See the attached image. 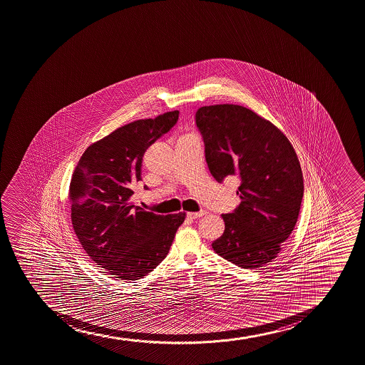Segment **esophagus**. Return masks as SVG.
<instances>
[{"mask_svg":"<svg viewBox=\"0 0 365 365\" xmlns=\"http://www.w3.org/2000/svg\"><path fill=\"white\" fill-rule=\"evenodd\" d=\"M205 215V211H199V212H188L187 213V216L188 218H192V220H195V218L202 217Z\"/></svg>","mask_w":365,"mask_h":365,"instance_id":"1","label":"esophagus"}]
</instances>
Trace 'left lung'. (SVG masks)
I'll return each instance as SVG.
<instances>
[{"instance_id":"8db88e82","label":"left lung","mask_w":365,"mask_h":365,"mask_svg":"<svg viewBox=\"0 0 365 365\" xmlns=\"http://www.w3.org/2000/svg\"><path fill=\"white\" fill-rule=\"evenodd\" d=\"M195 123L215 180L237 177L240 182L242 202L222 215L225 232L212 242L213 250L246 269L264 267L299 218L303 177L295 149L278 127L242 106L199 108Z\"/></svg>"}]
</instances>
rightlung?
I'll use <instances>...</instances> for the list:
<instances>
[{"mask_svg": "<svg viewBox=\"0 0 365 365\" xmlns=\"http://www.w3.org/2000/svg\"><path fill=\"white\" fill-rule=\"evenodd\" d=\"M180 111L137 120L91 144L70 182L71 222L83 250L107 273L137 280L168 256L185 212L156 215L133 204L144 153L177 123ZM144 189H148L144 185Z\"/></svg>", "mask_w": 365, "mask_h": 365, "instance_id": "right-lung-1", "label": "right lung"}]
</instances>
